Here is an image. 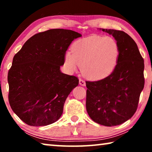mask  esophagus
I'll use <instances>...</instances> for the list:
<instances>
[{
    "instance_id": "esophagus-1",
    "label": "esophagus",
    "mask_w": 152,
    "mask_h": 152,
    "mask_svg": "<svg viewBox=\"0 0 152 152\" xmlns=\"http://www.w3.org/2000/svg\"><path fill=\"white\" fill-rule=\"evenodd\" d=\"M79 84H80V85H81V86H86V82H85V81L84 80L80 79L79 80Z\"/></svg>"
}]
</instances>
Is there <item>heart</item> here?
<instances>
[{"label": "heart", "mask_w": 152, "mask_h": 152, "mask_svg": "<svg viewBox=\"0 0 152 152\" xmlns=\"http://www.w3.org/2000/svg\"><path fill=\"white\" fill-rule=\"evenodd\" d=\"M119 55V45L114 38L93 35L74 43L72 53H66L64 60L71 72L76 71L79 66L86 78L98 80L113 72Z\"/></svg>", "instance_id": "obj_1"}]
</instances>
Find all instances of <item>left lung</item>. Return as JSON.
Here are the masks:
<instances>
[{"label": "left lung", "mask_w": 152, "mask_h": 152, "mask_svg": "<svg viewBox=\"0 0 152 152\" xmlns=\"http://www.w3.org/2000/svg\"><path fill=\"white\" fill-rule=\"evenodd\" d=\"M112 35L120 50L113 72L104 79L86 81V107L89 117L100 125L122 124L134 115L144 87V60L137 45L122 31L100 29Z\"/></svg>", "instance_id": "left-lung-1"}]
</instances>
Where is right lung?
Returning a JSON list of instances; mask_svg holds the SVG:
<instances>
[{"mask_svg": "<svg viewBox=\"0 0 152 152\" xmlns=\"http://www.w3.org/2000/svg\"><path fill=\"white\" fill-rule=\"evenodd\" d=\"M81 36L72 30L50 29L32 36L15 55L8 73L9 101L26 124L48 125L62 115L79 80L61 72L60 66L71 43Z\"/></svg>", "mask_w": 152, "mask_h": 152, "instance_id": "obj_1", "label": "right lung"}]
</instances>
